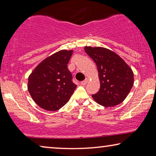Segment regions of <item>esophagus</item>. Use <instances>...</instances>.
Here are the masks:
<instances>
[{"label": "esophagus", "instance_id": "34e87169", "mask_svg": "<svg viewBox=\"0 0 156 156\" xmlns=\"http://www.w3.org/2000/svg\"><path fill=\"white\" fill-rule=\"evenodd\" d=\"M87 82H88V78H86L84 80L82 81L81 83H80V84H82V85H85V84L87 83Z\"/></svg>", "mask_w": 156, "mask_h": 156}]
</instances>
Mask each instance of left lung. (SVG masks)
<instances>
[{"label": "left lung", "instance_id": "left-lung-1", "mask_svg": "<svg viewBox=\"0 0 156 156\" xmlns=\"http://www.w3.org/2000/svg\"><path fill=\"white\" fill-rule=\"evenodd\" d=\"M84 51L96 64L100 83L99 91L92 98L105 107L124 101L133 85V73L122 58L103 47H85Z\"/></svg>", "mask_w": 156, "mask_h": 156}]
</instances>
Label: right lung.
I'll return each mask as SVG.
<instances>
[{"label": "right lung", "mask_w": 156, "mask_h": 156, "mask_svg": "<svg viewBox=\"0 0 156 156\" xmlns=\"http://www.w3.org/2000/svg\"><path fill=\"white\" fill-rule=\"evenodd\" d=\"M73 50H61L43 60L28 78V91L34 101L47 111L67 103L77 85L67 68Z\"/></svg>", "instance_id": "obj_1"}]
</instances>
